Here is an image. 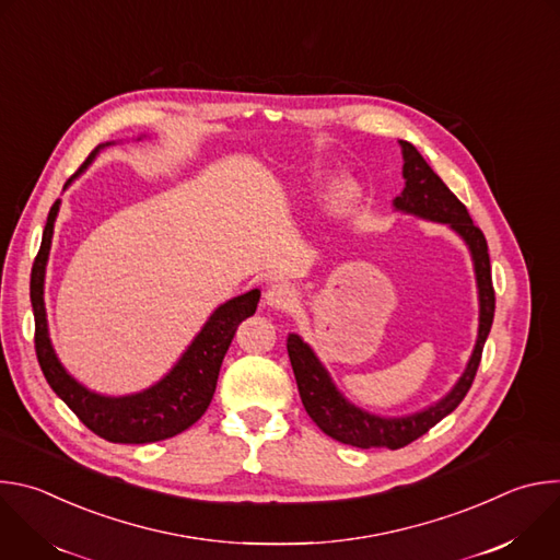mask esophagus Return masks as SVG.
Returning <instances> with one entry per match:
<instances>
[{
	"instance_id": "obj_1",
	"label": "esophagus",
	"mask_w": 560,
	"mask_h": 560,
	"mask_svg": "<svg viewBox=\"0 0 560 560\" xmlns=\"http://www.w3.org/2000/svg\"><path fill=\"white\" fill-rule=\"evenodd\" d=\"M264 301L275 307V310H281V312H288L296 305V290L290 285V283H272L268 290H266V296Z\"/></svg>"
}]
</instances>
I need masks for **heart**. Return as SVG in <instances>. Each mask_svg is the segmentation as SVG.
Segmentation results:
<instances>
[{
    "instance_id": "obj_1",
    "label": "heart",
    "mask_w": 560,
    "mask_h": 560,
    "mask_svg": "<svg viewBox=\"0 0 560 560\" xmlns=\"http://www.w3.org/2000/svg\"><path fill=\"white\" fill-rule=\"evenodd\" d=\"M357 197H359V186H357L352 179H339V182H335V186L330 188L328 199H326L328 212L335 214V217L346 214V212L354 206Z\"/></svg>"
}]
</instances>
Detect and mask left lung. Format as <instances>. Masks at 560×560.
<instances>
[{
  "instance_id": "8db88e82",
  "label": "left lung",
  "mask_w": 560,
  "mask_h": 560,
  "mask_svg": "<svg viewBox=\"0 0 560 560\" xmlns=\"http://www.w3.org/2000/svg\"><path fill=\"white\" fill-rule=\"evenodd\" d=\"M401 148H404V159H406V164H404L406 190L401 197L394 199V206L398 210L415 212V214L432 219V221L450 223L465 238V244L471 250L476 281H478V299H481V324H478V339H476L474 354L467 363V370L454 385V389L445 398H441L439 404L430 406L428 410H421L417 415L401 417V419L372 417V415L350 406L339 394L335 383L330 381L326 368L318 363V359L314 357L310 346L303 343L296 335L288 337V357H290V363L294 370L296 387H299L305 412L328 436H332L339 443L354 445L361 450L406 447L458 408V404L463 401L465 394L469 392V387L474 383L478 363H481L483 346L488 341V335H490V328L494 322V307H497L486 234L481 232V228L474 225L467 208L443 184V179L430 168V164L421 156V152L408 141H401Z\"/></svg>"
}]
</instances>
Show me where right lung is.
I'll list each match as a JSON object with an SVG mask.
<instances>
[{"label":"right lung","mask_w":560,"mask_h":560,"mask_svg":"<svg viewBox=\"0 0 560 560\" xmlns=\"http://www.w3.org/2000/svg\"><path fill=\"white\" fill-rule=\"evenodd\" d=\"M100 148H95L89 154V159L79 166L77 173H82L89 166V162L97 154ZM57 210L59 201H55L48 212L42 248L35 257L31 272L35 352L48 385L77 415L79 421L110 443H154L188 430L208 410L217 387L221 361L232 343L238 324L255 314L259 303V290H250L242 296H234L232 301L214 310L203 330L197 335V339L190 343V348L171 370V374L164 376L156 385H152L150 389L121 398L93 394L84 385H79L61 368L48 339L44 307V275Z\"/></svg>","instance_id":"1"}]
</instances>
